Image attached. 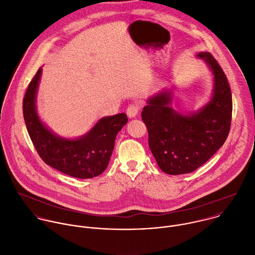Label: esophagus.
Returning <instances> with one entry per match:
<instances>
[{"label":"esophagus","mask_w":255,"mask_h":255,"mask_svg":"<svg viewBox=\"0 0 255 255\" xmlns=\"http://www.w3.org/2000/svg\"><path fill=\"white\" fill-rule=\"evenodd\" d=\"M139 110H140V107H139V105H138L137 103L131 104V105L128 106V108H127V110H126L127 116H128L129 118H134V117L137 116Z\"/></svg>","instance_id":"1"}]
</instances>
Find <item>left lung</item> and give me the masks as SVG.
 <instances>
[{
  "label": "left lung",
  "instance_id": "obj_1",
  "mask_svg": "<svg viewBox=\"0 0 255 255\" xmlns=\"http://www.w3.org/2000/svg\"><path fill=\"white\" fill-rule=\"evenodd\" d=\"M214 75L212 97L197 111L183 113L172 107L173 87L147 100L142 120L149 147L160 169L169 175L194 172L224 145L233 112L232 91L222 67L210 52H199Z\"/></svg>",
  "mask_w": 255,
  "mask_h": 255
}]
</instances>
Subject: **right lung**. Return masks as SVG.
Listing matches in <instances>:
<instances>
[{
	"mask_svg": "<svg viewBox=\"0 0 255 255\" xmlns=\"http://www.w3.org/2000/svg\"><path fill=\"white\" fill-rule=\"evenodd\" d=\"M42 68L28 84L22 101V112L28 135L40 158L50 167L78 179L102 174L108 166L118 132L127 123L125 113L99 119L84 135L69 139L52 132L40 120L36 93Z\"/></svg>",
	"mask_w": 255,
	"mask_h": 255,
	"instance_id": "right-lung-1",
	"label": "right lung"
}]
</instances>
